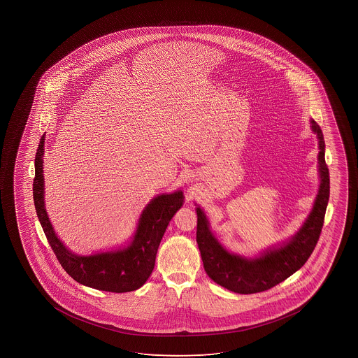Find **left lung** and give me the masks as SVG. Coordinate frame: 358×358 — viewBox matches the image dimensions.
<instances>
[{
	"instance_id": "obj_1",
	"label": "left lung",
	"mask_w": 358,
	"mask_h": 358,
	"mask_svg": "<svg viewBox=\"0 0 358 358\" xmlns=\"http://www.w3.org/2000/svg\"><path fill=\"white\" fill-rule=\"evenodd\" d=\"M310 128L318 138L319 189L313 208L303 225L289 240L263 250L259 255L245 257L226 250L210 231L201 206L196 208V242L206 274L214 282L232 292L257 294L274 287L303 266L319 240L329 201L330 180L325 164L323 132L314 120Z\"/></svg>"
}]
</instances>
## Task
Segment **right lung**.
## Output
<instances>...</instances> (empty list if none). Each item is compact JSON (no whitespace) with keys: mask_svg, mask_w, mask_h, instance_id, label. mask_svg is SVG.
<instances>
[{"mask_svg":"<svg viewBox=\"0 0 358 358\" xmlns=\"http://www.w3.org/2000/svg\"><path fill=\"white\" fill-rule=\"evenodd\" d=\"M45 134L35 155L33 183L35 210L45 236L66 273L79 284L108 292H129L142 287L152 273L157 248L172 216L183 206V192L162 193L143 209L132 241L118 250L90 255H76L56 235L45 208Z\"/></svg>","mask_w":358,"mask_h":358,"instance_id":"obj_1","label":"right lung"}]
</instances>
